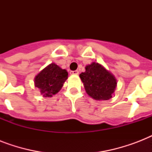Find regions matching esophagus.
Here are the masks:
<instances>
[{
    "label": "esophagus",
    "instance_id": "obj_1",
    "mask_svg": "<svg viewBox=\"0 0 152 152\" xmlns=\"http://www.w3.org/2000/svg\"><path fill=\"white\" fill-rule=\"evenodd\" d=\"M71 74H72V75H78L79 71H78V70H76V71H72Z\"/></svg>",
    "mask_w": 152,
    "mask_h": 152
}]
</instances>
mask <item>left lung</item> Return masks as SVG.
Here are the masks:
<instances>
[{
	"mask_svg": "<svg viewBox=\"0 0 152 152\" xmlns=\"http://www.w3.org/2000/svg\"><path fill=\"white\" fill-rule=\"evenodd\" d=\"M80 74L87 94L95 100H108L115 91L117 80L102 64L92 62Z\"/></svg>",
	"mask_w": 152,
	"mask_h": 152,
	"instance_id": "1",
	"label": "left lung"
}]
</instances>
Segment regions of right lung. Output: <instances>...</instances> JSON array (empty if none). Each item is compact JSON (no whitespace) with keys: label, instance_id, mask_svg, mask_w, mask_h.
<instances>
[{"label":"right lung","instance_id":"right-lung-1","mask_svg":"<svg viewBox=\"0 0 152 152\" xmlns=\"http://www.w3.org/2000/svg\"><path fill=\"white\" fill-rule=\"evenodd\" d=\"M68 79V72L54 63L43 69L34 78V86L44 97H52L63 87Z\"/></svg>","mask_w":152,"mask_h":152}]
</instances>
